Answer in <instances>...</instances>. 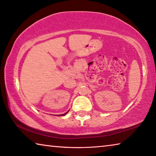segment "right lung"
<instances>
[{
  "label": "right lung",
  "instance_id": "obj_1",
  "mask_svg": "<svg viewBox=\"0 0 156 156\" xmlns=\"http://www.w3.org/2000/svg\"><path fill=\"white\" fill-rule=\"evenodd\" d=\"M68 112H66V113H65L64 114H61V115H58V116H61V115H66V114H67V113H68Z\"/></svg>",
  "mask_w": 156,
  "mask_h": 156
}]
</instances>
